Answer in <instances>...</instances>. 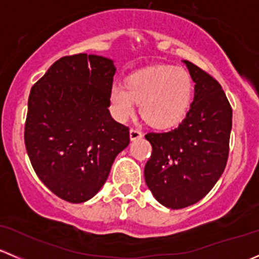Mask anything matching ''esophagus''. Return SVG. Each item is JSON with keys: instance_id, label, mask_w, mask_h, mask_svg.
<instances>
[{"instance_id": "34e87169", "label": "esophagus", "mask_w": 259, "mask_h": 259, "mask_svg": "<svg viewBox=\"0 0 259 259\" xmlns=\"http://www.w3.org/2000/svg\"><path fill=\"white\" fill-rule=\"evenodd\" d=\"M143 138V133L138 129H130V140H138Z\"/></svg>"}]
</instances>
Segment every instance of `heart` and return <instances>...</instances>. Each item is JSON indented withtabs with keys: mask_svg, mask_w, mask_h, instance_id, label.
<instances>
[{
	"mask_svg": "<svg viewBox=\"0 0 259 259\" xmlns=\"http://www.w3.org/2000/svg\"><path fill=\"white\" fill-rule=\"evenodd\" d=\"M194 82L183 67L158 65L134 72L126 88L114 83L109 91L111 113L126 121L140 104V113L151 126L166 129L178 125L192 104Z\"/></svg>",
	"mask_w": 259,
	"mask_h": 259,
	"instance_id": "obj_1",
	"label": "heart"
}]
</instances>
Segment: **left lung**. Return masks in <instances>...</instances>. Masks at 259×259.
Returning <instances> with one entry per match:
<instances>
[{
  "mask_svg": "<svg viewBox=\"0 0 259 259\" xmlns=\"http://www.w3.org/2000/svg\"><path fill=\"white\" fill-rule=\"evenodd\" d=\"M194 85V99L178 127L148 133L150 159L145 183L164 207L182 209L210 192L223 174L229 153L232 108L221 83L185 60Z\"/></svg>",
  "mask_w": 259,
  "mask_h": 259,
  "instance_id": "obj_1",
  "label": "left lung"
}]
</instances>
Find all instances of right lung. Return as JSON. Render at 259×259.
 I'll return each mask as SVG.
<instances>
[{"instance_id":"add662e5","label":"right lung","mask_w":259,"mask_h":259,"mask_svg":"<svg viewBox=\"0 0 259 259\" xmlns=\"http://www.w3.org/2000/svg\"><path fill=\"white\" fill-rule=\"evenodd\" d=\"M115 71L106 57L65 56L31 89L26 150L41 182L66 202L91 199L130 143L129 127L108 109Z\"/></svg>"}]
</instances>
